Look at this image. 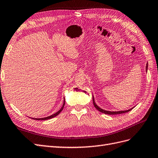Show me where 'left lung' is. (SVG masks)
<instances>
[{"mask_svg":"<svg viewBox=\"0 0 158 158\" xmlns=\"http://www.w3.org/2000/svg\"><path fill=\"white\" fill-rule=\"evenodd\" d=\"M148 64H146V71H147V69H148ZM93 105H94V107L96 108V109L98 110V111H100V112H102V113H105V114H123V113H125V112H129V111H130L131 110H132L134 108H132V109H129V110H124V111H118V112H110V111H107V110H103V109H101L100 107H98L97 105H96V103H95V102H94V97H93Z\"/></svg>","mask_w":158,"mask_h":158,"instance_id":"obj_1","label":"left lung"}]
</instances>
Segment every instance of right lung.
I'll list each match as a JSON object with an SVG mask.
<instances>
[{"label":"right lung","mask_w":158,"mask_h":158,"mask_svg":"<svg viewBox=\"0 0 158 158\" xmlns=\"http://www.w3.org/2000/svg\"><path fill=\"white\" fill-rule=\"evenodd\" d=\"M64 105H65V98H64V105H63V106H62V107L61 108V109L59 110V111H57L56 113H55V114H52V115H51V116H48V117H46V118H34V119H35V120H48V119H50V118H53V117H55V116H56L57 115H58L59 114L60 112H61V110H63V109H64ZM32 119H34V118H32Z\"/></svg>","instance_id":"obj_1"}]
</instances>
